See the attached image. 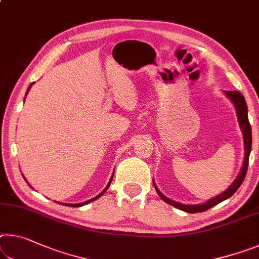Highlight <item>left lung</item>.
Returning <instances> with one entry per match:
<instances>
[{"instance_id": "left-lung-1", "label": "left lung", "mask_w": 259, "mask_h": 259, "mask_svg": "<svg viewBox=\"0 0 259 259\" xmlns=\"http://www.w3.org/2000/svg\"><path fill=\"white\" fill-rule=\"evenodd\" d=\"M226 97L228 98L229 100L233 102L234 108L236 110V116H237V121H239L240 128L242 131V135H243V145H244V161L243 165L241 167V171L237 175V178L234 180V182L229 186L224 192H221L220 195L213 197L212 199H208L207 202L202 203V204H182L179 202H175L173 199H169L168 197L162 194L161 191L159 190L157 184H155L154 180H153V186L155 188V191L159 195L160 198L162 200H165L166 203H168L171 206H174L179 210L188 212V213H197V212H204L211 208L213 206H215L217 204H219L224 200L228 199L229 197L233 196L235 194V191L240 188V186L243 182V180L245 178V174H247V169H248V163H249V155L250 152H251V128H250V123L248 120V107H247V102H245L244 97L242 96L240 92L237 91H225Z\"/></svg>"}]
</instances>
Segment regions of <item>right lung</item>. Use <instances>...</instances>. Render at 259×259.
I'll return each mask as SVG.
<instances>
[{"label":"right lung","mask_w":259,"mask_h":259,"mask_svg":"<svg viewBox=\"0 0 259 259\" xmlns=\"http://www.w3.org/2000/svg\"><path fill=\"white\" fill-rule=\"evenodd\" d=\"M33 85V83H32L30 86H28V89H27V91H26V93H25V96L26 94L28 93V91H30V89H31V86ZM113 176H114V173H113V175H112V178H110V180H109V182H108V184L107 186H106V188L104 189V190H102L99 195H97L96 197H94V198H92V199H89V200H86V202H84V203H78V204H63V205H67V206H70V207H80V206H83V205H86V204H89V203H91V202H93V200H96V199H98L99 198V197H101L102 195L105 194L106 191L108 190V188H109V186H110V183H112V180H113Z\"/></svg>","instance_id":"right-lung-1"}]
</instances>
